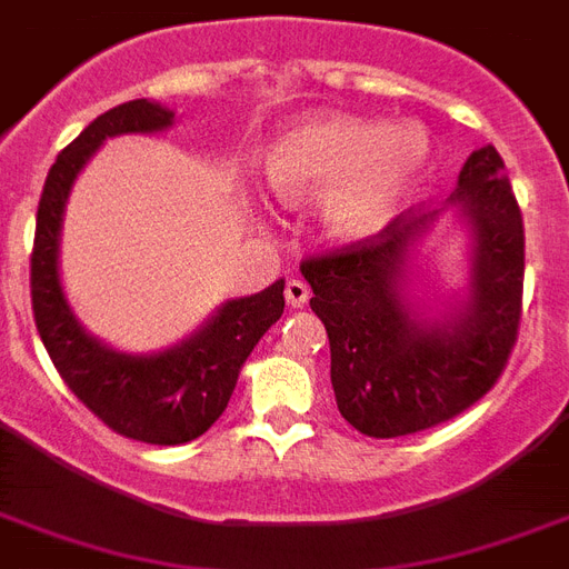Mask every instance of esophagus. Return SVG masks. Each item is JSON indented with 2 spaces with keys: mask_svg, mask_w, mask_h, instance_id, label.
Instances as JSON below:
<instances>
[{
  "mask_svg": "<svg viewBox=\"0 0 569 569\" xmlns=\"http://www.w3.org/2000/svg\"><path fill=\"white\" fill-rule=\"evenodd\" d=\"M307 298H309V289H307V283H303V280H289V283H286V303H289V307H303V303H307Z\"/></svg>",
  "mask_w": 569,
  "mask_h": 569,
  "instance_id": "34e87169",
  "label": "esophagus"
}]
</instances>
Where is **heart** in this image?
<instances>
[{
  "instance_id": "b5f03b06",
  "label": "heart",
  "mask_w": 569,
  "mask_h": 569,
  "mask_svg": "<svg viewBox=\"0 0 569 569\" xmlns=\"http://www.w3.org/2000/svg\"><path fill=\"white\" fill-rule=\"evenodd\" d=\"M429 163L420 124L357 117L300 119L262 151V174L277 198H321V221L339 242L377 237L418 187Z\"/></svg>"
}]
</instances>
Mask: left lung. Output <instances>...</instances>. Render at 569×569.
Instances as JSON below:
<instances>
[{"label":"left lung","instance_id":"8db88e82","mask_svg":"<svg viewBox=\"0 0 569 569\" xmlns=\"http://www.w3.org/2000/svg\"><path fill=\"white\" fill-rule=\"evenodd\" d=\"M473 237L470 295L441 321H420L403 295L409 248L438 212L409 210L371 239L300 262L309 307L330 339L341 418L362 436L397 438L461 415L506 371L523 312V216L493 146L461 166L447 198Z\"/></svg>","mask_w":569,"mask_h":569}]
</instances>
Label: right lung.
Returning a JSON list of instances; mask_svg holds the SVG:
<instances>
[{"mask_svg": "<svg viewBox=\"0 0 569 569\" xmlns=\"http://www.w3.org/2000/svg\"><path fill=\"white\" fill-rule=\"evenodd\" d=\"M172 119V110L149 99L124 101L92 119L49 169L31 251L34 325L69 391L113 432L160 447L187 445L219 420L244 359L286 307L283 280H277L251 298L221 303L196 336L151 357L104 348L72 316L58 274L60 224L72 180L108 137L166 131Z\"/></svg>", "mask_w": 569, "mask_h": 569, "instance_id": "add662e5", "label": "right lung"}]
</instances>
